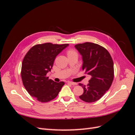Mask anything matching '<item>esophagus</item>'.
Returning <instances> with one entry per match:
<instances>
[{
	"label": "esophagus",
	"mask_w": 135,
	"mask_h": 135,
	"mask_svg": "<svg viewBox=\"0 0 135 135\" xmlns=\"http://www.w3.org/2000/svg\"><path fill=\"white\" fill-rule=\"evenodd\" d=\"M67 83H68V84H71V85H76L77 84L76 83L73 82H71V81H68V82H67Z\"/></svg>",
	"instance_id": "esophagus-1"
}]
</instances>
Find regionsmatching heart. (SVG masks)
<instances>
[{"label": "heart", "instance_id": "b5f03b06", "mask_svg": "<svg viewBox=\"0 0 135 135\" xmlns=\"http://www.w3.org/2000/svg\"><path fill=\"white\" fill-rule=\"evenodd\" d=\"M67 53L68 56H73V55L78 56V53H77V51L73 49H70L68 50L67 51Z\"/></svg>", "mask_w": 135, "mask_h": 135}]
</instances>
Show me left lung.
I'll list each match as a JSON object with an SVG mask.
<instances>
[{
	"label": "left lung",
	"instance_id": "8db88e82",
	"mask_svg": "<svg viewBox=\"0 0 135 135\" xmlns=\"http://www.w3.org/2000/svg\"><path fill=\"white\" fill-rule=\"evenodd\" d=\"M82 56V70L91 78L87 85L79 84L84 88L79 98L86 103H93L102 98L113 83L114 63L108 50L98 44L85 42L75 45Z\"/></svg>",
	"mask_w": 135,
	"mask_h": 135
}]
</instances>
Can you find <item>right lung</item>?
Returning a JSON list of instances; mask_svg holds the SVG:
<instances>
[{"label": "right lung", "instance_id": "right-lung-1", "mask_svg": "<svg viewBox=\"0 0 135 135\" xmlns=\"http://www.w3.org/2000/svg\"><path fill=\"white\" fill-rule=\"evenodd\" d=\"M68 44L45 43L33 46L28 50L22 62L21 76L25 89L42 103L55 99L64 82H55L49 79L47 73L53 67L56 57Z\"/></svg>", "mask_w": 135, "mask_h": 135}]
</instances>
